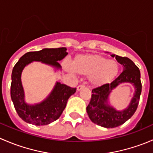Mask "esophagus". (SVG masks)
<instances>
[{
  "mask_svg": "<svg viewBox=\"0 0 153 153\" xmlns=\"http://www.w3.org/2000/svg\"><path fill=\"white\" fill-rule=\"evenodd\" d=\"M84 87H85V86L83 85V84H81V85H79V86H77V90L80 91V90H81L82 89H84Z\"/></svg>",
  "mask_w": 153,
  "mask_h": 153,
  "instance_id": "34e87169",
  "label": "esophagus"
}]
</instances>
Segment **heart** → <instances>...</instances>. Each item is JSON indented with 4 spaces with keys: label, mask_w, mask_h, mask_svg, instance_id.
<instances>
[{
    "label": "heart",
    "mask_w": 153,
    "mask_h": 153,
    "mask_svg": "<svg viewBox=\"0 0 153 153\" xmlns=\"http://www.w3.org/2000/svg\"><path fill=\"white\" fill-rule=\"evenodd\" d=\"M73 68L65 64L66 70L74 73L75 70L81 75H88L89 81L95 87L112 82L120 72V64L115 60L97 54H82L75 57L72 61Z\"/></svg>",
    "instance_id": "b5f03b06"
}]
</instances>
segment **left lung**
<instances>
[{"mask_svg": "<svg viewBox=\"0 0 153 153\" xmlns=\"http://www.w3.org/2000/svg\"><path fill=\"white\" fill-rule=\"evenodd\" d=\"M111 56L115 57L117 61L123 65L124 71L111 84L92 89L90 102L86 107V112L91 121L105 128L117 127L133 115L139 103L142 87L140 70L133 61L126 57L115 55H111ZM124 82L133 85L135 93L128 107L123 111H118L110 105L108 97L114 88Z\"/></svg>", "mask_w": 153, "mask_h": 153, "instance_id": "obj_1", "label": "left lung"}]
</instances>
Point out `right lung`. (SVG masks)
Returning a JSON list of instances; mask_svg holds the SVG:
<instances>
[{"mask_svg":"<svg viewBox=\"0 0 153 153\" xmlns=\"http://www.w3.org/2000/svg\"><path fill=\"white\" fill-rule=\"evenodd\" d=\"M67 54L65 47L45 48L36 52H27L15 65L12 72L11 98L18 115L25 122L42 126L56 121L65 109L69 97L76 92V88L56 82L52 92L44 101L35 104H27L21 82L24 69L32 62L38 61L53 67L55 70H61V66L58 61L64 59Z\"/></svg>","mask_w":153,"mask_h":153,"instance_id":"add662e5","label":"right lung"}]
</instances>
